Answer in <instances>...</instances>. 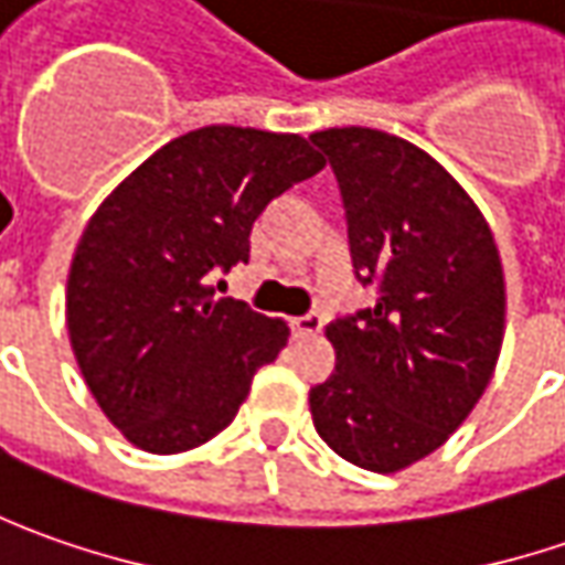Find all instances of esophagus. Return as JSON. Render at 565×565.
<instances>
[{
    "label": "esophagus",
    "mask_w": 565,
    "mask_h": 565,
    "mask_svg": "<svg viewBox=\"0 0 565 565\" xmlns=\"http://www.w3.org/2000/svg\"><path fill=\"white\" fill-rule=\"evenodd\" d=\"M290 328H294L297 338H312V334H319L321 328H324V316L321 312H306V316L290 319Z\"/></svg>",
    "instance_id": "34e87169"
}]
</instances>
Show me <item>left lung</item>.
I'll return each mask as SVG.
<instances>
[{
  "instance_id": "1",
  "label": "left lung",
  "mask_w": 565,
  "mask_h": 565,
  "mask_svg": "<svg viewBox=\"0 0 565 565\" xmlns=\"http://www.w3.org/2000/svg\"><path fill=\"white\" fill-rule=\"evenodd\" d=\"M341 190L353 275L375 306L328 324L331 379L309 391L319 438L369 472L438 450L472 413L503 343V268L469 193L372 127L309 137Z\"/></svg>"
}]
</instances>
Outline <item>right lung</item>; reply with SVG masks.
<instances>
[{
    "label": "right lung",
    "mask_w": 565,
    "mask_h": 565,
    "mask_svg": "<svg viewBox=\"0 0 565 565\" xmlns=\"http://www.w3.org/2000/svg\"><path fill=\"white\" fill-rule=\"evenodd\" d=\"M324 168L309 140L256 127L190 130L96 209L68 275V334L84 381L130 444L181 454L224 431L287 324L209 278L249 263L265 205Z\"/></svg>",
    "instance_id": "add662e5"
}]
</instances>
